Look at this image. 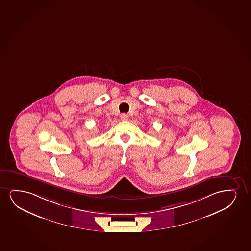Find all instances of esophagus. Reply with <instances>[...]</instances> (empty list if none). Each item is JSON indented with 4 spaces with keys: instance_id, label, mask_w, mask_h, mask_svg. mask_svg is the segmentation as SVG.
I'll return each mask as SVG.
<instances>
[{
    "instance_id": "34e87169",
    "label": "esophagus",
    "mask_w": 251,
    "mask_h": 251,
    "mask_svg": "<svg viewBox=\"0 0 251 251\" xmlns=\"http://www.w3.org/2000/svg\"><path fill=\"white\" fill-rule=\"evenodd\" d=\"M120 118L122 120L126 121L128 119V116L127 114H125V113H122L120 115Z\"/></svg>"
}]
</instances>
